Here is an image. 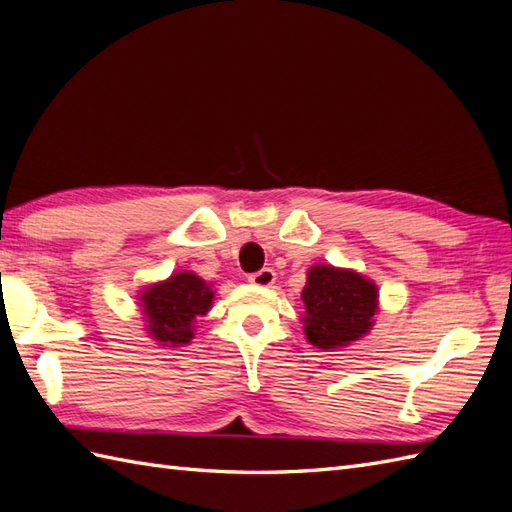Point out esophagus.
Segmentation results:
<instances>
[{"mask_svg":"<svg viewBox=\"0 0 512 512\" xmlns=\"http://www.w3.org/2000/svg\"><path fill=\"white\" fill-rule=\"evenodd\" d=\"M249 282H252L254 286H271L273 282H276V271L273 269H260V271H256V273H252V276L247 278Z\"/></svg>","mask_w":512,"mask_h":512,"instance_id":"esophagus-1","label":"esophagus"}]
</instances>
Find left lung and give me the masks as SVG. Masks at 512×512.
<instances>
[{
	"instance_id": "obj_1",
	"label": "left lung",
	"mask_w": 512,
	"mask_h": 512,
	"mask_svg": "<svg viewBox=\"0 0 512 512\" xmlns=\"http://www.w3.org/2000/svg\"><path fill=\"white\" fill-rule=\"evenodd\" d=\"M302 302L306 339L319 350H334L371 330L378 313V286L352 269L315 265L308 269Z\"/></svg>"
}]
</instances>
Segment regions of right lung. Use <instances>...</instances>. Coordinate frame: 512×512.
Segmentation results:
<instances>
[{"label":"right lung","mask_w":512,"mask_h":512,"mask_svg":"<svg viewBox=\"0 0 512 512\" xmlns=\"http://www.w3.org/2000/svg\"><path fill=\"white\" fill-rule=\"evenodd\" d=\"M215 291L191 271L173 273L165 282H156L141 291V306L147 332L167 347L191 343L193 323L213 306Z\"/></svg>","instance_id":"right-lung-1"}]
</instances>
